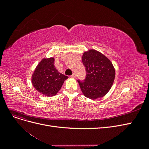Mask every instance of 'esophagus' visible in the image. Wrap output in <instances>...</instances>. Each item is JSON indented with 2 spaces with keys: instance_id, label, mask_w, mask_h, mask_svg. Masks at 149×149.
<instances>
[{
  "instance_id": "1",
  "label": "esophagus",
  "mask_w": 149,
  "mask_h": 149,
  "mask_svg": "<svg viewBox=\"0 0 149 149\" xmlns=\"http://www.w3.org/2000/svg\"><path fill=\"white\" fill-rule=\"evenodd\" d=\"M71 77L72 78H76V74H75V73H73V74H72V75L71 76Z\"/></svg>"
}]
</instances>
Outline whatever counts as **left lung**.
<instances>
[{
	"label": "left lung",
	"mask_w": 149,
	"mask_h": 149,
	"mask_svg": "<svg viewBox=\"0 0 149 149\" xmlns=\"http://www.w3.org/2000/svg\"><path fill=\"white\" fill-rule=\"evenodd\" d=\"M82 61L86 76L83 81L78 80V82L84 96L91 100L105 96L115 78V69L111 61L95 49L84 52Z\"/></svg>",
	"instance_id": "1"
}]
</instances>
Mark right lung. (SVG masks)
Instances as JSON below:
<instances>
[{
    "mask_svg": "<svg viewBox=\"0 0 149 149\" xmlns=\"http://www.w3.org/2000/svg\"><path fill=\"white\" fill-rule=\"evenodd\" d=\"M54 62L53 58H43L36 67L31 77L35 89L47 96L56 95L65 81L68 78L58 72L54 66Z\"/></svg>",
    "mask_w": 149,
    "mask_h": 149,
    "instance_id": "1",
    "label": "right lung"
}]
</instances>
